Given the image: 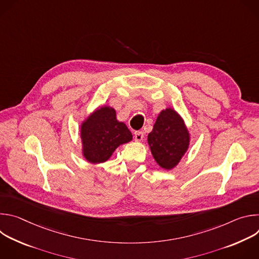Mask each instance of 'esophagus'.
Masks as SVG:
<instances>
[{
  "label": "esophagus",
  "mask_w": 259,
  "mask_h": 259,
  "mask_svg": "<svg viewBox=\"0 0 259 259\" xmlns=\"http://www.w3.org/2000/svg\"><path fill=\"white\" fill-rule=\"evenodd\" d=\"M134 138L136 141H141L143 139V132L142 131H136L134 133Z\"/></svg>",
  "instance_id": "obj_1"
}]
</instances>
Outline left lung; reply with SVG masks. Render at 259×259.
<instances>
[{
	"label": "left lung",
	"mask_w": 259,
	"mask_h": 259,
	"mask_svg": "<svg viewBox=\"0 0 259 259\" xmlns=\"http://www.w3.org/2000/svg\"><path fill=\"white\" fill-rule=\"evenodd\" d=\"M147 141L156 162L169 170L187 152L190 136L180 116L172 108H167L158 116Z\"/></svg>",
	"instance_id": "obj_1"
}]
</instances>
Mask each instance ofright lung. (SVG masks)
<instances>
[{"instance_id":"obj_1","label":"right lung","mask_w":259,"mask_h":259,"mask_svg":"<svg viewBox=\"0 0 259 259\" xmlns=\"http://www.w3.org/2000/svg\"><path fill=\"white\" fill-rule=\"evenodd\" d=\"M84 157L90 163H103L110 158L117 147L132 139L127 126L116 118V110L102 106L82 125Z\"/></svg>"}]
</instances>
